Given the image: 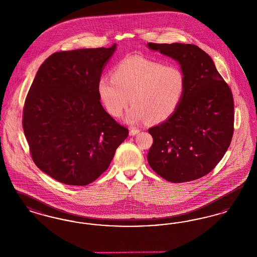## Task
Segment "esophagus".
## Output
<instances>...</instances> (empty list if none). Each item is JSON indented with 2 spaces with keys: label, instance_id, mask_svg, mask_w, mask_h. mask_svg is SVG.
<instances>
[{
  "label": "esophagus",
  "instance_id": "1",
  "mask_svg": "<svg viewBox=\"0 0 257 257\" xmlns=\"http://www.w3.org/2000/svg\"><path fill=\"white\" fill-rule=\"evenodd\" d=\"M139 133H140V130H139V129H136V128L130 129V132H129L130 136H135V135L139 134Z\"/></svg>",
  "mask_w": 257,
  "mask_h": 257
}]
</instances>
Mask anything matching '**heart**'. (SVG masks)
I'll return each instance as SVG.
<instances>
[{
	"mask_svg": "<svg viewBox=\"0 0 257 257\" xmlns=\"http://www.w3.org/2000/svg\"><path fill=\"white\" fill-rule=\"evenodd\" d=\"M187 86L181 67L144 56H131L119 61L112 76L98 80V94L110 115L118 117L130 103L126 115L130 124L148 119L160 123L169 119L183 100Z\"/></svg>",
	"mask_w": 257,
	"mask_h": 257,
	"instance_id": "1",
	"label": "heart"
}]
</instances>
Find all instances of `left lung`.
<instances>
[{"mask_svg":"<svg viewBox=\"0 0 257 257\" xmlns=\"http://www.w3.org/2000/svg\"><path fill=\"white\" fill-rule=\"evenodd\" d=\"M147 46L178 61L187 80L178 109L148 130L153 138L148 164L172 183L196 180L219 164L231 143L232 92L210 56L198 46L151 42Z\"/></svg>","mask_w":257,"mask_h":257,"instance_id":"8db88e82","label":"left lung"}]
</instances>
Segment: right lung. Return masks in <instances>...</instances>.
I'll list each match as a JSON object with an SVG mask.
<instances>
[{
  "instance_id": "right-lung-1",
  "label": "right lung",
  "mask_w": 257,
  "mask_h": 257,
  "mask_svg": "<svg viewBox=\"0 0 257 257\" xmlns=\"http://www.w3.org/2000/svg\"><path fill=\"white\" fill-rule=\"evenodd\" d=\"M115 49L113 44L54 53L30 87L23 110L30 152L37 168L59 182H93L128 137L98 94V80Z\"/></svg>"
}]
</instances>
